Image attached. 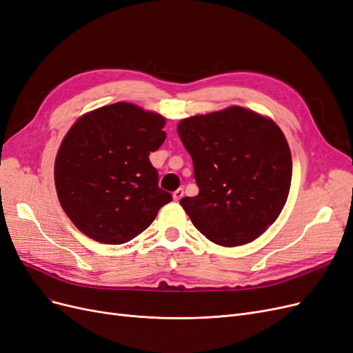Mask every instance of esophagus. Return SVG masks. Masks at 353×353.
Instances as JSON below:
<instances>
[{
	"instance_id": "obj_1",
	"label": "esophagus",
	"mask_w": 353,
	"mask_h": 353,
	"mask_svg": "<svg viewBox=\"0 0 353 353\" xmlns=\"http://www.w3.org/2000/svg\"><path fill=\"white\" fill-rule=\"evenodd\" d=\"M182 196H184V190H182V188H178V190H175V191L172 192V197H174V200H175V201L181 200V199H182Z\"/></svg>"
}]
</instances>
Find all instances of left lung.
Here are the masks:
<instances>
[{"label":"left lung","mask_w":353,"mask_h":353,"mask_svg":"<svg viewBox=\"0 0 353 353\" xmlns=\"http://www.w3.org/2000/svg\"><path fill=\"white\" fill-rule=\"evenodd\" d=\"M196 197L179 204L192 225L222 247L244 245L281 214L292 179V156L274 121L241 106L181 119Z\"/></svg>","instance_id":"left-lung-1"}]
</instances>
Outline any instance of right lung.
<instances>
[{"label":"right lung","mask_w":353,"mask_h":353,"mask_svg":"<svg viewBox=\"0 0 353 353\" xmlns=\"http://www.w3.org/2000/svg\"><path fill=\"white\" fill-rule=\"evenodd\" d=\"M163 127L162 115L117 102L84 114L70 128L54 178L61 208L80 232L102 244H124L172 201L149 159L166 139Z\"/></svg>","instance_id":"1"}]
</instances>
